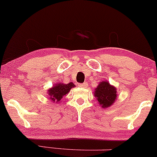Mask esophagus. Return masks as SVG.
I'll use <instances>...</instances> for the list:
<instances>
[{
  "label": "esophagus",
  "mask_w": 157,
  "mask_h": 157,
  "mask_svg": "<svg viewBox=\"0 0 157 157\" xmlns=\"http://www.w3.org/2000/svg\"><path fill=\"white\" fill-rule=\"evenodd\" d=\"M87 82H84V83H82V84H79V87H87Z\"/></svg>",
  "instance_id": "obj_1"
}]
</instances>
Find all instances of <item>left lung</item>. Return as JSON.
<instances>
[{
    "mask_svg": "<svg viewBox=\"0 0 157 157\" xmlns=\"http://www.w3.org/2000/svg\"><path fill=\"white\" fill-rule=\"evenodd\" d=\"M94 96L97 97L99 104L102 108L110 107L117 99V89L111 85L109 82H101L94 91Z\"/></svg>",
    "mask_w": 157,
    "mask_h": 157,
    "instance_id": "obj_1",
    "label": "left lung"
}]
</instances>
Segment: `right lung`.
Here are the masks:
<instances>
[{
	"mask_svg": "<svg viewBox=\"0 0 157 157\" xmlns=\"http://www.w3.org/2000/svg\"><path fill=\"white\" fill-rule=\"evenodd\" d=\"M74 87L75 85L72 82L69 84L58 83L57 85H55L52 88L48 90L50 100L55 102H59L65 95L70 91L72 87Z\"/></svg>",
	"mask_w": 157,
	"mask_h": 157,
	"instance_id": "obj_1",
	"label": "right lung"
}]
</instances>
